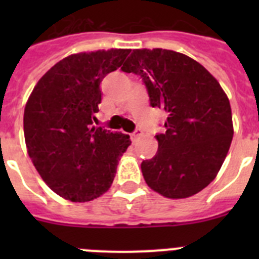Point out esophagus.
<instances>
[{
  "instance_id": "esophagus-1",
  "label": "esophagus",
  "mask_w": 259,
  "mask_h": 259,
  "mask_svg": "<svg viewBox=\"0 0 259 259\" xmlns=\"http://www.w3.org/2000/svg\"><path fill=\"white\" fill-rule=\"evenodd\" d=\"M141 135H143V131H141L140 128H136V130H135V131L132 132V134H131L132 140H134V141H136L137 139H139V137L141 136Z\"/></svg>"
}]
</instances>
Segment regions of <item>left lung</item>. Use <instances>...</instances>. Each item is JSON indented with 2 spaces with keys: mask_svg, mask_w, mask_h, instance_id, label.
<instances>
[{
  "mask_svg": "<svg viewBox=\"0 0 259 259\" xmlns=\"http://www.w3.org/2000/svg\"><path fill=\"white\" fill-rule=\"evenodd\" d=\"M122 71L143 79L150 106L166 111L157 154L143 161L146 184L167 198H187L215 179L233 137L232 113L218 80L198 62L166 49H136Z\"/></svg>",
  "mask_w": 259,
  "mask_h": 259,
  "instance_id": "left-lung-1",
  "label": "left lung"
}]
</instances>
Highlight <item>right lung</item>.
<instances>
[{
	"label": "right lung",
	"instance_id": "1",
	"mask_svg": "<svg viewBox=\"0 0 259 259\" xmlns=\"http://www.w3.org/2000/svg\"><path fill=\"white\" fill-rule=\"evenodd\" d=\"M130 49L72 54L53 66L24 109V139L32 163L58 196L72 202L100 197L111 187L130 136L95 127L100 84Z\"/></svg>",
	"mask_w": 259,
	"mask_h": 259
}]
</instances>
